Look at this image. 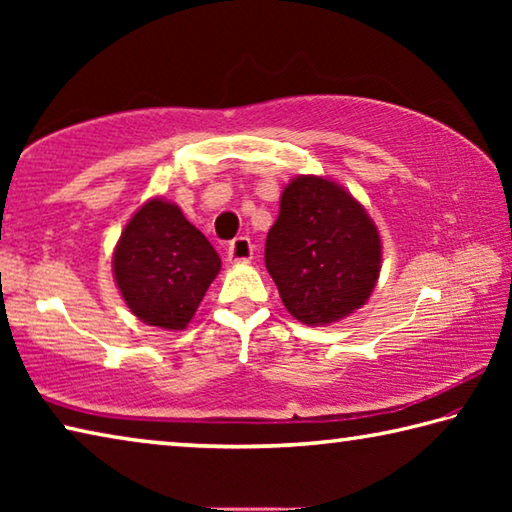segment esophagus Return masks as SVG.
<instances>
[{"label":"esophagus","instance_id":"34e87169","mask_svg":"<svg viewBox=\"0 0 512 512\" xmlns=\"http://www.w3.org/2000/svg\"><path fill=\"white\" fill-rule=\"evenodd\" d=\"M253 257V244L248 237H237L230 241L228 246V259L230 262H248Z\"/></svg>","mask_w":512,"mask_h":512}]
</instances>
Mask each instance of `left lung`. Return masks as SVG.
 <instances>
[{
    "label": "left lung",
    "mask_w": 512,
    "mask_h": 512,
    "mask_svg": "<svg viewBox=\"0 0 512 512\" xmlns=\"http://www.w3.org/2000/svg\"><path fill=\"white\" fill-rule=\"evenodd\" d=\"M264 262L289 314L305 325H327L370 298L381 241L366 210L341 185L300 176L282 192Z\"/></svg>",
    "instance_id": "obj_1"
}]
</instances>
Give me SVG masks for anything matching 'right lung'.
<instances>
[{"instance_id": "1", "label": "right lung", "mask_w": 512, "mask_h": 512, "mask_svg": "<svg viewBox=\"0 0 512 512\" xmlns=\"http://www.w3.org/2000/svg\"><path fill=\"white\" fill-rule=\"evenodd\" d=\"M115 280L126 305L146 325L185 329L221 259L178 205L153 198L121 232L115 248Z\"/></svg>"}]
</instances>
